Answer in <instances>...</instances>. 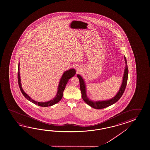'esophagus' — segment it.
Returning a JSON list of instances; mask_svg holds the SVG:
<instances>
[{"mask_svg":"<svg viewBox=\"0 0 150 150\" xmlns=\"http://www.w3.org/2000/svg\"><path fill=\"white\" fill-rule=\"evenodd\" d=\"M77 72H79V71H77Z\"/></svg>","mask_w":150,"mask_h":150,"instance_id":"obj_1","label":"esophagus"}]
</instances>
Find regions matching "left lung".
Masks as SVG:
<instances>
[{
	"mask_svg": "<svg viewBox=\"0 0 150 150\" xmlns=\"http://www.w3.org/2000/svg\"><path fill=\"white\" fill-rule=\"evenodd\" d=\"M125 61L126 63V67L125 69L124 74L123 77V80L122 83V86L120 87V90L116 94V96H114L113 98L107 101H96L93 102L89 100L86 94V88H85V83L84 80L82 79V77L79 75H77V77L79 79V85H80V90L82 93V98L83 100L84 101L85 103H86L88 105H89L91 107L93 108L94 109H103L105 108L108 107L111 105H113L115 103L117 102L120 98L122 97V94L124 92L125 88L127 85V79H128V69L127 67V60L126 57H124Z\"/></svg>",
	"mask_w": 150,
	"mask_h": 150,
	"instance_id": "left-lung-1",
	"label": "left lung"
}]
</instances>
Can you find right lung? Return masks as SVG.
Returning a JSON list of instances; mask_svg holds the SVG:
<instances>
[{
	"mask_svg": "<svg viewBox=\"0 0 150 150\" xmlns=\"http://www.w3.org/2000/svg\"><path fill=\"white\" fill-rule=\"evenodd\" d=\"M19 67H20V64H18V73H17V78H18V85L20 87V90L21 91L22 93L23 94V96H25L26 99H28L30 101L33 103L35 105H38L40 107H49V106H51L53 105L56 104L57 103L59 102L62 99V96H63V92L65 90L66 85L69 79H71V77H73L75 74H76V71L74 69H71L67 71H66L63 74L62 77L60 81L59 84V86H58V92L57 93L56 96L53 100H51L49 101L45 102H37L34 101V100L32 99L28 96V94L24 92L23 91L22 86H21V79H20V71H19Z\"/></svg>",
	"mask_w": 150,
	"mask_h": 150,
	"instance_id": "1",
	"label": "right lung"
}]
</instances>
